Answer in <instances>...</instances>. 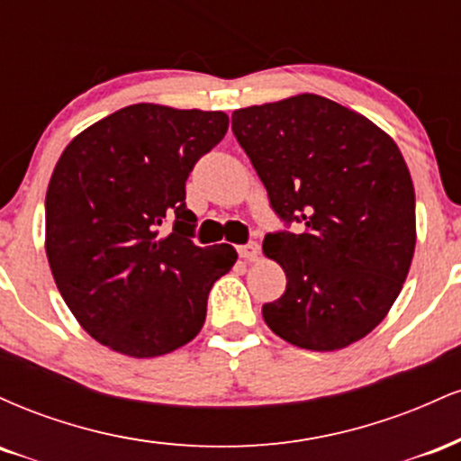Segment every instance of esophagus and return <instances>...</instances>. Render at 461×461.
<instances>
[{"instance_id":"obj_1","label":"esophagus","mask_w":461,"mask_h":461,"mask_svg":"<svg viewBox=\"0 0 461 461\" xmlns=\"http://www.w3.org/2000/svg\"><path fill=\"white\" fill-rule=\"evenodd\" d=\"M238 256H240L242 260H258V256H260V245H258V242L240 245L238 247Z\"/></svg>"}]
</instances>
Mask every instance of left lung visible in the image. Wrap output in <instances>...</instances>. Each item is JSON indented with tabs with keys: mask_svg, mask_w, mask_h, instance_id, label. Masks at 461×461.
<instances>
[{
	"mask_svg": "<svg viewBox=\"0 0 461 461\" xmlns=\"http://www.w3.org/2000/svg\"><path fill=\"white\" fill-rule=\"evenodd\" d=\"M231 131L285 227L262 245L288 279L262 305L267 325L310 351L364 338L399 297L416 247L414 186L399 147L321 95L236 110Z\"/></svg>",
	"mask_w": 461,
	"mask_h": 461,
	"instance_id": "8db88e82",
	"label": "left lung"
}]
</instances>
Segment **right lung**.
Masks as SVG:
<instances>
[{"label":"right lung","mask_w":461,"mask_h":461,"mask_svg":"<svg viewBox=\"0 0 461 461\" xmlns=\"http://www.w3.org/2000/svg\"><path fill=\"white\" fill-rule=\"evenodd\" d=\"M225 113L134 104L76 136L45 197V249L62 299L97 342L130 357L201 331L230 245H194L186 179L223 140Z\"/></svg>","instance_id":"add662e5"}]
</instances>
